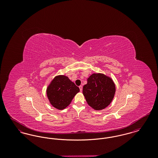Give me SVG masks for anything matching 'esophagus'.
<instances>
[{"label": "esophagus", "mask_w": 158, "mask_h": 158, "mask_svg": "<svg viewBox=\"0 0 158 158\" xmlns=\"http://www.w3.org/2000/svg\"><path fill=\"white\" fill-rule=\"evenodd\" d=\"M79 89H80V90H81V91H82V85L79 86Z\"/></svg>", "instance_id": "1"}]
</instances>
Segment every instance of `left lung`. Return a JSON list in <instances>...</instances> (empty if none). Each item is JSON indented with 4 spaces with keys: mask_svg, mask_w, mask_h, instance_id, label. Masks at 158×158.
<instances>
[{
    "mask_svg": "<svg viewBox=\"0 0 158 158\" xmlns=\"http://www.w3.org/2000/svg\"><path fill=\"white\" fill-rule=\"evenodd\" d=\"M83 87L88 104L95 110H102L111 104L115 93L113 79L102 73H93Z\"/></svg>",
    "mask_w": 158,
    "mask_h": 158,
    "instance_id": "1",
    "label": "left lung"
}]
</instances>
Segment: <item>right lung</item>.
Returning a JSON list of instances; mask_svg holds the SVG:
<instances>
[{"label": "right lung", "mask_w": 158, "mask_h": 158, "mask_svg": "<svg viewBox=\"0 0 158 158\" xmlns=\"http://www.w3.org/2000/svg\"><path fill=\"white\" fill-rule=\"evenodd\" d=\"M79 88L68 76H56L48 86L46 92L50 103L54 108L62 110L71 103Z\"/></svg>", "instance_id": "obj_1"}]
</instances>
